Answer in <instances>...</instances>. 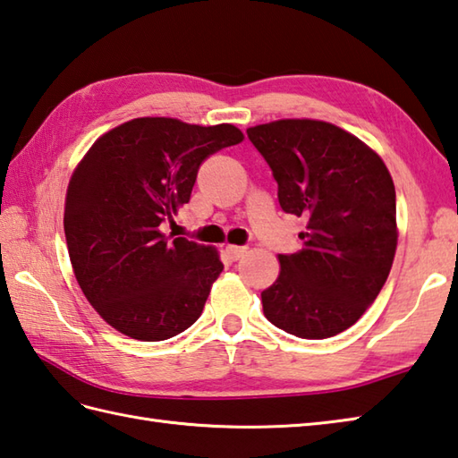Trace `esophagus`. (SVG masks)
<instances>
[{"label": "esophagus", "instance_id": "obj_1", "mask_svg": "<svg viewBox=\"0 0 458 458\" xmlns=\"http://www.w3.org/2000/svg\"><path fill=\"white\" fill-rule=\"evenodd\" d=\"M245 253H247V247H237V245H227L225 247V255L231 260H239Z\"/></svg>", "mask_w": 458, "mask_h": 458}]
</instances>
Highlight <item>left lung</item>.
<instances>
[{"mask_svg":"<svg viewBox=\"0 0 458 458\" xmlns=\"http://www.w3.org/2000/svg\"><path fill=\"white\" fill-rule=\"evenodd\" d=\"M247 134L273 170L283 211L308 221L302 249L278 255L281 273L260 293L265 316L306 340L348 330L394 265L399 233L387 165L324 120L283 118Z\"/></svg>","mask_w":458,"mask_h":458,"instance_id":"left-lung-1","label":"left lung"}]
</instances>
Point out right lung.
I'll list each match as a JSON object with an SVG mask.
<instances>
[{
  "instance_id": "obj_1",
  "label": "right lung",
  "mask_w": 458,
  "mask_h": 458,
  "mask_svg": "<svg viewBox=\"0 0 458 458\" xmlns=\"http://www.w3.org/2000/svg\"><path fill=\"white\" fill-rule=\"evenodd\" d=\"M242 138L233 124L144 116L102 134L74 167L63 219L72 273L120 334L160 342L201 316L223 270L219 250L160 225L190 201L205 157Z\"/></svg>"
}]
</instances>
